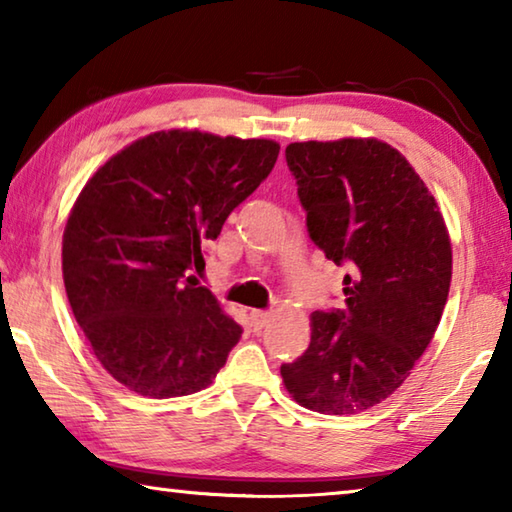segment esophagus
Instances as JSON below:
<instances>
[{
  "label": "esophagus",
  "mask_w": 512,
  "mask_h": 512,
  "mask_svg": "<svg viewBox=\"0 0 512 512\" xmlns=\"http://www.w3.org/2000/svg\"><path fill=\"white\" fill-rule=\"evenodd\" d=\"M271 311H264V309H253L250 311V323H253L255 329H262L268 320H271Z\"/></svg>",
  "instance_id": "esophagus-1"
}]
</instances>
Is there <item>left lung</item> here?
<instances>
[{
	"label": "left lung",
	"mask_w": 512,
	"mask_h": 512,
	"mask_svg": "<svg viewBox=\"0 0 512 512\" xmlns=\"http://www.w3.org/2000/svg\"><path fill=\"white\" fill-rule=\"evenodd\" d=\"M287 164L309 237L350 275L348 309L314 311L309 348L280 375L309 411L361 413L404 384L436 334L452 282V241L424 180L377 137L293 142Z\"/></svg>",
	"instance_id": "8db88e82"
}]
</instances>
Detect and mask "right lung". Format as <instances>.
<instances>
[{
    "mask_svg": "<svg viewBox=\"0 0 512 512\" xmlns=\"http://www.w3.org/2000/svg\"><path fill=\"white\" fill-rule=\"evenodd\" d=\"M273 140L171 128L144 135L92 173L67 216L63 280L90 350L128 391L155 400L203 391L241 327L189 268L201 244L255 192Z\"/></svg>",
    "mask_w": 512,
    "mask_h": 512,
    "instance_id": "right-lung-1",
    "label": "right lung"
}]
</instances>
